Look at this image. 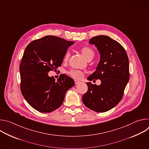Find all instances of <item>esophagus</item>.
Masks as SVG:
<instances>
[{
	"mask_svg": "<svg viewBox=\"0 0 149 149\" xmlns=\"http://www.w3.org/2000/svg\"><path fill=\"white\" fill-rule=\"evenodd\" d=\"M80 83H81L80 81H78V80H75V84L76 85L79 84H80Z\"/></svg>",
	"mask_w": 149,
	"mask_h": 149,
	"instance_id": "esophagus-1",
	"label": "esophagus"
}]
</instances>
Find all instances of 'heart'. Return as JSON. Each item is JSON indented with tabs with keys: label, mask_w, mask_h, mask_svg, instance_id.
Listing matches in <instances>:
<instances>
[{
	"label": "heart",
	"mask_w": 149,
	"mask_h": 149,
	"mask_svg": "<svg viewBox=\"0 0 149 149\" xmlns=\"http://www.w3.org/2000/svg\"><path fill=\"white\" fill-rule=\"evenodd\" d=\"M81 52L83 56L87 61L91 60L94 58V52L93 50L89 47H85L82 48L81 49ZM69 56H70V53L67 52L64 56V58H63V61L65 62L67 61L68 60ZM69 74L70 75V76H71L72 78L75 79H81L84 76V73L82 71H78V70H71L69 72Z\"/></svg>",
	"instance_id": "b5f03b06"
}]
</instances>
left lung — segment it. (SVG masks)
<instances>
[{"label":"left lung","instance_id":"left-lung-1","mask_svg":"<svg viewBox=\"0 0 149 149\" xmlns=\"http://www.w3.org/2000/svg\"><path fill=\"white\" fill-rule=\"evenodd\" d=\"M100 55L95 71L88 80L100 79L97 86L86 82L88 91L82 96V102L88 109L98 113L107 111L121 101L129 81V61L124 48L118 42L105 35L90 39Z\"/></svg>","mask_w":149,"mask_h":149}]
</instances>
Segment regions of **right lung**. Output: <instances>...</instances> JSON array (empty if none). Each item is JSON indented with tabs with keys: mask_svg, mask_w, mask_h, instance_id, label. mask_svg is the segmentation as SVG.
Listing matches in <instances>:
<instances>
[{
	"mask_svg": "<svg viewBox=\"0 0 149 149\" xmlns=\"http://www.w3.org/2000/svg\"><path fill=\"white\" fill-rule=\"evenodd\" d=\"M74 42L46 36L26 47L19 71L20 90L28 104L41 113H50L60 107L66 92L75 85L70 77L61 74L55 81L48 72L61 66L69 47Z\"/></svg>",
	"mask_w": 149,
	"mask_h": 149,
	"instance_id": "right-lung-1",
	"label": "right lung"
}]
</instances>
